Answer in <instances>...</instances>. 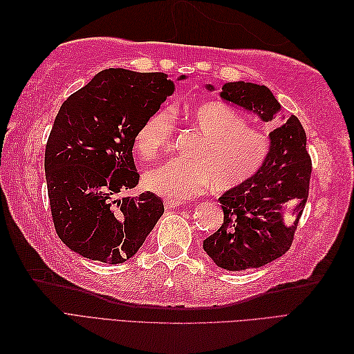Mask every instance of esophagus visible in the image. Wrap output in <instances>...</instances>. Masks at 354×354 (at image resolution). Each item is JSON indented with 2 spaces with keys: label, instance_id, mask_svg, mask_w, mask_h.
Masks as SVG:
<instances>
[{
  "label": "esophagus",
  "instance_id": "34e87169",
  "mask_svg": "<svg viewBox=\"0 0 354 354\" xmlns=\"http://www.w3.org/2000/svg\"><path fill=\"white\" fill-rule=\"evenodd\" d=\"M180 205H181L180 201L171 199V198H165V207H167L168 209H174V208H177V207H180Z\"/></svg>",
  "mask_w": 354,
  "mask_h": 354
}]
</instances>
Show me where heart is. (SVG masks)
<instances>
[{
    "label": "heart",
    "mask_w": 354,
    "mask_h": 354,
    "mask_svg": "<svg viewBox=\"0 0 354 354\" xmlns=\"http://www.w3.org/2000/svg\"><path fill=\"white\" fill-rule=\"evenodd\" d=\"M186 118L205 136V143L195 152V160L174 158L149 169L143 185L155 194L185 201L212 185L217 190L236 189L259 174L269 159V137L250 128L246 118L227 104L201 103ZM174 127L169 111L153 112L136 134L137 152L145 159L156 158L169 146Z\"/></svg>",
    "instance_id": "heart-1"
}]
</instances>
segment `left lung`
Instances as JSON below:
<instances>
[{"label":"left lung","mask_w":354,"mask_h":354,"mask_svg":"<svg viewBox=\"0 0 354 354\" xmlns=\"http://www.w3.org/2000/svg\"><path fill=\"white\" fill-rule=\"evenodd\" d=\"M214 91V85L207 84ZM220 97L270 122L282 111L273 93L252 82H226ZM270 155L251 181L218 198L221 227L203 241V250L221 269L239 272L261 267L282 257L294 239L308 196L312 160L306 133L291 115L269 134Z\"/></svg>","instance_id":"left-lung-1"}]
</instances>
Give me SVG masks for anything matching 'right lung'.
<instances>
[{
	"mask_svg": "<svg viewBox=\"0 0 354 354\" xmlns=\"http://www.w3.org/2000/svg\"><path fill=\"white\" fill-rule=\"evenodd\" d=\"M174 90L167 73L111 68L62 104L46 146L48 199L59 238L84 259L127 261L164 214L152 192L116 195L137 186L136 134Z\"/></svg>",
	"mask_w": 354,
	"mask_h": 354,
	"instance_id": "obj_1",
	"label": "right lung"
}]
</instances>
